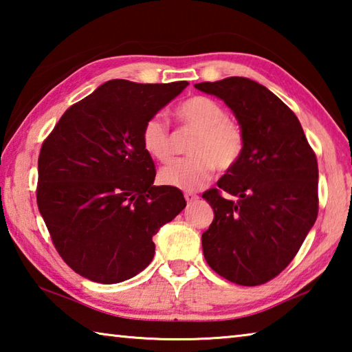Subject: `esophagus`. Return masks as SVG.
Returning <instances> with one entry per match:
<instances>
[{
    "label": "esophagus",
    "instance_id": "1",
    "mask_svg": "<svg viewBox=\"0 0 352 352\" xmlns=\"http://www.w3.org/2000/svg\"><path fill=\"white\" fill-rule=\"evenodd\" d=\"M184 199H186L188 204H192V201L199 200V195L194 194V192H184Z\"/></svg>",
    "mask_w": 352,
    "mask_h": 352
}]
</instances>
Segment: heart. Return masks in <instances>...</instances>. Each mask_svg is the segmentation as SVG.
<instances>
[{
	"mask_svg": "<svg viewBox=\"0 0 352 352\" xmlns=\"http://www.w3.org/2000/svg\"><path fill=\"white\" fill-rule=\"evenodd\" d=\"M175 115L184 126L197 130V135L189 146L192 157L177 160L160 170L163 184L195 190L210 180L216 168L230 170L239 163L245 148L243 130L226 118V110L219 102L206 96H194L178 105ZM141 141L144 151L158 162L168 163L174 157L169 126L162 116L147 119Z\"/></svg>",
	"mask_w": 352,
	"mask_h": 352,
	"instance_id": "1",
	"label": "heart"
}]
</instances>
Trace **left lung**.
Masks as SVG:
<instances>
[{"instance_id": "8db88e82", "label": "left lung", "mask_w": 352, "mask_h": 352, "mask_svg": "<svg viewBox=\"0 0 352 352\" xmlns=\"http://www.w3.org/2000/svg\"><path fill=\"white\" fill-rule=\"evenodd\" d=\"M195 88L222 99L245 136L239 163L201 195L214 211L201 234L205 259L231 283L264 284L290 264L317 220V157L295 113L261 83L234 76Z\"/></svg>"}]
</instances>
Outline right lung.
Instances as JSON below:
<instances>
[{"label":"right lung","instance_id":"obj_1","mask_svg":"<svg viewBox=\"0 0 352 352\" xmlns=\"http://www.w3.org/2000/svg\"><path fill=\"white\" fill-rule=\"evenodd\" d=\"M188 82L113 79L71 105L38 157L37 204L62 259L100 284L151 264L152 237L186 206L180 189L153 186L141 133Z\"/></svg>","mask_w":352,"mask_h":352}]
</instances>
